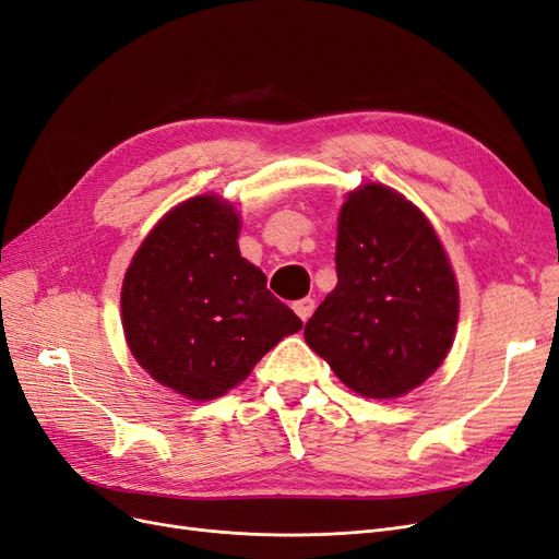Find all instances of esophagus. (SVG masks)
I'll use <instances>...</instances> for the list:
<instances>
[{"mask_svg": "<svg viewBox=\"0 0 559 559\" xmlns=\"http://www.w3.org/2000/svg\"><path fill=\"white\" fill-rule=\"evenodd\" d=\"M316 311V301L311 297H304L299 301H295V313L306 322L311 318V313Z\"/></svg>", "mask_w": 559, "mask_h": 559, "instance_id": "obj_1", "label": "esophagus"}]
</instances>
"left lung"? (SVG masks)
Here are the masks:
<instances>
[{"label": "left lung", "instance_id": "8db88e82", "mask_svg": "<svg viewBox=\"0 0 559 559\" xmlns=\"http://www.w3.org/2000/svg\"><path fill=\"white\" fill-rule=\"evenodd\" d=\"M334 262L336 287L306 322V344L362 397H402L453 344L460 297L443 246L400 192L367 183L341 209Z\"/></svg>", "mask_w": 559, "mask_h": 559}]
</instances>
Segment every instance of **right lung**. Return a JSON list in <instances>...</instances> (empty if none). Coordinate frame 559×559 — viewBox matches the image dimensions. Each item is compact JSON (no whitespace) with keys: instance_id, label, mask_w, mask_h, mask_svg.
I'll return each instance as SVG.
<instances>
[{"instance_id":"add662e5","label":"right lung","mask_w":559,"mask_h":559,"mask_svg":"<svg viewBox=\"0 0 559 559\" xmlns=\"http://www.w3.org/2000/svg\"><path fill=\"white\" fill-rule=\"evenodd\" d=\"M239 215L192 197L141 243L122 281V328L136 362L194 402L239 385L283 336L301 330L266 276L239 253Z\"/></svg>"}]
</instances>
